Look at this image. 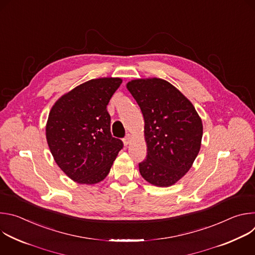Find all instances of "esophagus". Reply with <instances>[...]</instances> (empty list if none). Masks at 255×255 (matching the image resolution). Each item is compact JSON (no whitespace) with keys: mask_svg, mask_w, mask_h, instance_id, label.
Returning a JSON list of instances; mask_svg holds the SVG:
<instances>
[{"mask_svg":"<svg viewBox=\"0 0 255 255\" xmlns=\"http://www.w3.org/2000/svg\"><path fill=\"white\" fill-rule=\"evenodd\" d=\"M130 141H131V136L128 134V135H127V136L124 138V140H123V142H124V145H125V146H127V145H129Z\"/></svg>","mask_w":255,"mask_h":255,"instance_id":"1","label":"esophagus"}]
</instances>
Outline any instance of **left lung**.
I'll return each instance as SVG.
<instances>
[{"label":"left lung","mask_w":255,"mask_h":255,"mask_svg":"<svg viewBox=\"0 0 255 255\" xmlns=\"http://www.w3.org/2000/svg\"><path fill=\"white\" fill-rule=\"evenodd\" d=\"M144 118L147 155L139 163L142 177L166 188L192 167L201 148L203 123L194 105L170 83L137 79L126 85Z\"/></svg>","instance_id":"obj_1"}]
</instances>
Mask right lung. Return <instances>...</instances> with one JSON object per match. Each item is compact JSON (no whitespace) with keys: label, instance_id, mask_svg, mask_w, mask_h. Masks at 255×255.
Returning a JSON list of instances; mask_svg holds the SVG:
<instances>
[{"label":"right lung","instance_id":"right-lung-1","mask_svg":"<svg viewBox=\"0 0 255 255\" xmlns=\"http://www.w3.org/2000/svg\"><path fill=\"white\" fill-rule=\"evenodd\" d=\"M120 78L88 81L61 96L46 123V140L60 169L79 184L95 185L110 172L123 142L111 134L107 105Z\"/></svg>","mask_w":255,"mask_h":255}]
</instances>
